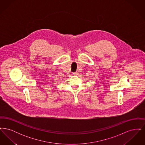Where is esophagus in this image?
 <instances>
[{
	"label": "esophagus",
	"instance_id": "esophagus-1",
	"mask_svg": "<svg viewBox=\"0 0 145 145\" xmlns=\"http://www.w3.org/2000/svg\"><path fill=\"white\" fill-rule=\"evenodd\" d=\"M78 72H74V75H78Z\"/></svg>",
	"mask_w": 145,
	"mask_h": 145
}]
</instances>
